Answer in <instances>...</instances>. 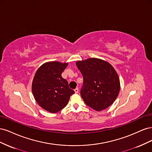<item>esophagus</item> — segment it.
Instances as JSON below:
<instances>
[{"label":"esophagus","mask_w":152,"mask_h":152,"mask_svg":"<svg viewBox=\"0 0 152 152\" xmlns=\"http://www.w3.org/2000/svg\"><path fill=\"white\" fill-rule=\"evenodd\" d=\"M74 91H75V93L77 94V93H79V88H78V87H77V88H75V89H74Z\"/></svg>","instance_id":"obj_1"}]
</instances>
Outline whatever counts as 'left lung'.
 Returning a JSON list of instances; mask_svg holds the SVG:
<instances>
[{
    "label": "left lung",
    "instance_id": "obj_1",
    "mask_svg": "<svg viewBox=\"0 0 152 152\" xmlns=\"http://www.w3.org/2000/svg\"><path fill=\"white\" fill-rule=\"evenodd\" d=\"M76 65L83 75L80 95L89 107L102 111L116 99L120 91V80L111 64L91 58L77 61Z\"/></svg>",
    "mask_w": 152,
    "mask_h": 152
}]
</instances>
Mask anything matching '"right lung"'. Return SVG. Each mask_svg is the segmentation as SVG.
<instances>
[{
    "instance_id": "1",
    "label": "right lung",
    "mask_w": 152,
    "mask_h": 152,
    "mask_svg": "<svg viewBox=\"0 0 152 152\" xmlns=\"http://www.w3.org/2000/svg\"><path fill=\"white\" fill-rule=\"evenodd\" d=\"M68 63L50 61L37 70L31 84L35 101L40 107L50 113H57L65 108L75 91L68 86L61 73Z\"/></svg>"
}]
</instances>
